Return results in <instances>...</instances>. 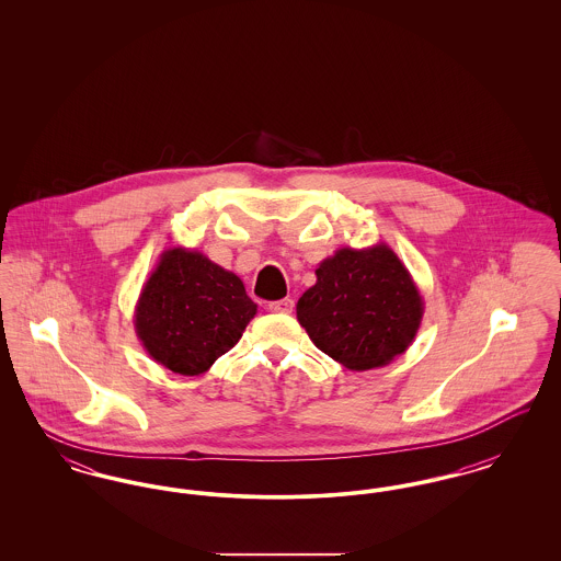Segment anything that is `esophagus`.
Segmentation results:
<instances>
[{
    "label": "esophagus",
    "mask_w": 561,
    "mask_h": 561,
    "mask_svg": "<svg viewBox=\"0 0 561 561\" xmlns=\"http://www.w3.org/2000/svg\"><path fill=\"white\" fill-rule=\"evenodd\" d=\"M294 309L293 298H282L275 302H268V311L271 313H282V316H290Z\"/></svg>",
    "instance_id": "obj_1"
}]
</instances>
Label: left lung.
Masks as SVG:
<instances>
[{
	"label": "left lung",
	"instance_id": "left-lung-1",
	"mask_svg": "<svg viewBox=\"0 0 561 561\" xmlns=\"http://www.w3.org/2000/svg\"><path fill=\"white\" fill-rule=\"evenodd\" d=\"M296 318L316 347L348 370L387 366L412 345L425 302L410 271L387 245L341 248L316 268Z\"/></svg>",
	"mask_w": 561,
	"mask_h": 561
}]
</instances>
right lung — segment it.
Wrapping results in <instances>:
<instances>
[{"instance_id": "1", "label": "right lung", "mask_w": 561, "mask_h": 561, "mask_svg": "<svg viewBox=\"0 0 561 561\" xmlns=\"http://www.w3.org/2000/svg\"><path fill=\"white\" fill-rule=\"evenodd\" d=\"M256 316L243 282L206 254L168 248L145 282L134 328L153 362L183 376L208 373Z\"/></svg>"}]
</instances>
